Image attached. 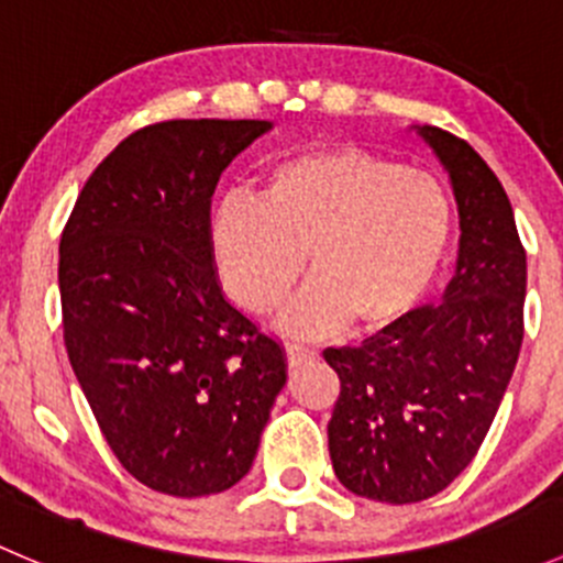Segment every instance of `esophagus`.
<instances>
[{"label": "esophagus", "mask_w": 563, "mask_h": 563, "mask_svg": "<svg viewBox=\"0 0 563 563\" xmlns=\"http://www.w3.org/2000/svg\"><path fill=\"white\" fill-rule=\"evenodd\" d=\"M286 356H288V365H291V367H299V365H305V362L316 360L318 351L313 349V345L299 343V340H291V343L286 345Z\"/></svg>", "instance_id": "obj_1"}]
</instances>
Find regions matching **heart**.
Segmentation results:
<instances>
[{"instance_id":"heart-1","label":"heart","mask_w":563,"mask_h":563,"mask_svg":"<svg viewBox=\"0 0 563 563\" xmlns=\"http://www.w3.org/2000/svg\"><path fill=\"white\" fill-rule=\"evenodd\" d=\"M452 236L444 185L422 168L360 146L283 157L261 198L225 196L209 218V247L225 294L269 313L313 277L283 313L291 332H332L351 318L367 332L406 321L433 286Z\"/></svg>"}]
</instances>
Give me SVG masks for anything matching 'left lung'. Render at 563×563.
Here are the masks:
<instances>
[{
	"label": "left lung",
	"instance_id": "left-lung-1",
	"mask_svg": "<svg viewBox=\"0 0 563 563\" xmlns=\"http://www.w3.org/2000/svg\"><path fill=\"white\" fill-rule=\"evenodd\" d=\"M417 133L450 172L457 269L444 305H424L362 345L323 349L340 378L329 419L334 476L371 501L444 490L485 441L523 343L526 250L498 176L457 135Z\"/></svg>",
	"mask_w": 563,
	"mask_h": 563
}]
</instances>
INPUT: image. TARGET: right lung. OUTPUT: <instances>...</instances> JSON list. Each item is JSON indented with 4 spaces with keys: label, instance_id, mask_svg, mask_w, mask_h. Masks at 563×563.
<instances>
[{
    "label": "right lung",
    "instance_id": "1",
    "mask_svg": "<svg viewBox=\"0 0 563 563\" xmlns=\"http://www.w3.org/2000/svg\"><path fill=\"white\" fill-rule=\"evenodd\" d=\"M272 124L168 119L95 168L59 242L65 349L122 468L176 498L253 465L286 351L225 299L209 247L220 174Z\"/></svg>",
    "mask_w": 563,
    "mask_h": 563
}]
</instances>
